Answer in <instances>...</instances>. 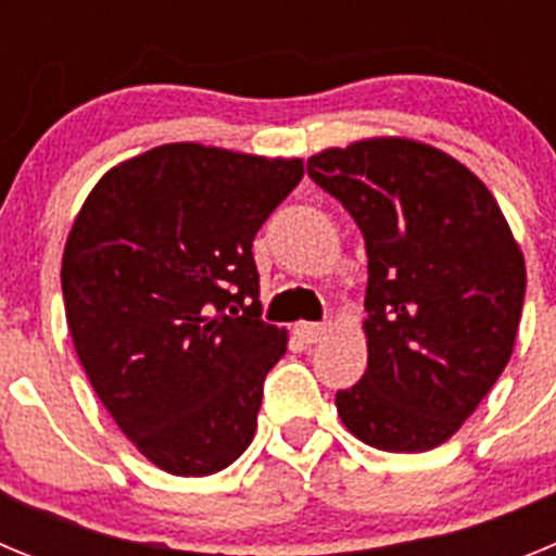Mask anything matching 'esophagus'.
<instances>
[{
	"mask_svg": "<svg viewBox=\"0 0 556 556\" xmlns=\"http://www.w3.org/2000/svg\"><path fill=\"white\" fill-rule=\"evenodd\" d=\"M294 333H298L306 345H317L320 339H326L328 326H323V323H298V326H294Z\"/></svg>",
	"mask_w": 556,
	"mask_h": 556,
	"instance_id": "obj_1",
	"label": "esophagus"
}]
</instances>
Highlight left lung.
Instances as JSON below:
<instances>
[{"instance_id": "1", "label": "left lung", "mask_w": 556, "mask_h": 556, "mask_svg": "<svg viewBox=\"0 0 556 556\" xmlns=\"http://www.w3.org/2000/svg\"><path fill=\"white\" fill-rule=\"evenodd\" d=\"M306 169L367 248V370L337 392L339 417L378 451L437 448L513 356L523 253L488 186L431 144L353 141L312 155Z\"/></svg>"}]
</instances>
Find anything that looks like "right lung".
Segmentation results:
<instances>
[{
    "label": "right lung",
    "mask_w": 556,
    "mask_h": 556,
    "mask_svg": "<svg viewBox=\"0 0 556 556\" xmlns=\"http://www.w3.org/2000/svg\"><path fill=\"white\" fill-rule=\"evenodd\" d=\"M301 159L161 144L108 169L63 250L80 365L152 465L208 476L244 454L287 331L262 320L253 239Z\"/></svg>",
    "instance_id": "1"
}]
</instances>
